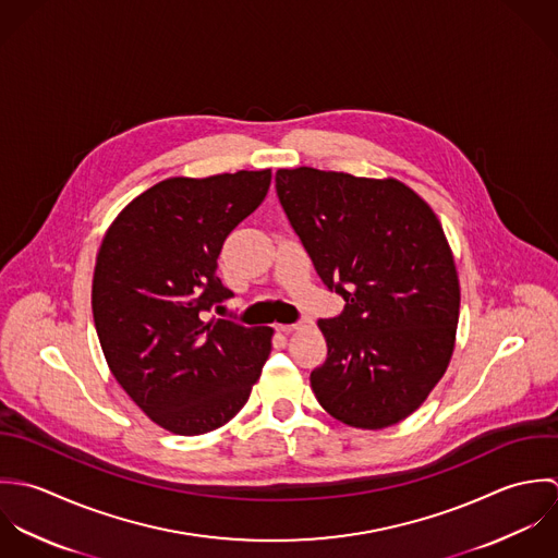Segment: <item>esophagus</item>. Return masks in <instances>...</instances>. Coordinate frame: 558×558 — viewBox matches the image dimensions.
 <instances>
[{"label": "esophagus", "mask_w": 558, "mask_h": 558, "mask_svg": "<svg viewBox=\"0 0 558 558\" xmlns=\"http://www.w3.org/2000/svg\"><path fill=\"white\" fill-rule=\"evenodd\" d=\"M308 322H298V324H280V326H276L280 332H284V335H291L293 330H300V328H304Z\"/></svg>", "instance_id": "34e87169"}]
</instances>
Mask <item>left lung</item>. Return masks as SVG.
Masks as SVG:
<instances>
[{
  "mask_svg": "<svg viewBox=\"0 0 558 558\" xmlns=\"http://www.w3.org/2000/svg\"><path fill=\"white\" fill-rule=\"evenodd\" d=\"M280 205L324 284L344 300L319 319L328 357L317 401L351 427L408 418L445 375L459 280L442 223L408 185L344 172H276Z\"/></svg>",
  "mask_w": 558,
  "mask_h": 558,
  "instance_id": "1",
  "label": "left lung"
}]
</instances>
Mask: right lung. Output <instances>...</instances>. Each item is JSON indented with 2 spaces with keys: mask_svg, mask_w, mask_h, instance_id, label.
Masks as SVG:
<instances>
[{
  "mask_svg": "<svg viewBox=\"0 0 558 558\" xmlns=\"http://www.w3.org/2000/svg\"><path fill=\"white\" fill-rule=\"evenodd\" d=\"M271 170L168 179L113 220L95 267L93 315L116 381L159 427L201 436L250 399L271 328L205 319L232 298L226 236L265 201Z\"/></svg>",
  "mask_w": 558,
  "mask_h": 558,
  "instance_id": "obj_1",
  "label": "right lung"
}]
</instances>
